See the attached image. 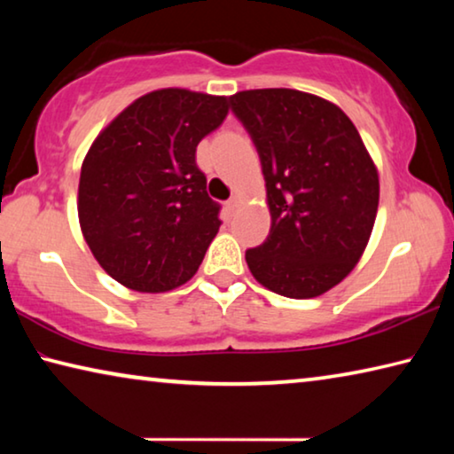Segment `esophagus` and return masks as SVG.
I'll return each instance as SVG.
<instances>
[{"mask_svg":"<svg viewBox=\"0 0 454 454\" xmlns=\"http://www.w3.org/2000/svg\"><path fill=\"white\" fill-rule=\"evenodd\" d=\"M240 206H242V196H232V198H230L228 200V210L230 212H236L238 208H240Z\"/></svg>","mask_w":454,"mask_h":454,"instance_id":"34e87169","label":"esophagus"}]
</instances>
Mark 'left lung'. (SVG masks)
<instances>
[{
	"instance_id": "1",
	"label": "left lung",
	"mask_w": 454,
	"mask_h": 454,
	"mask_svg": "<svg viewBox=\"0 0 454 454\" xmlns=\"http://www.w3.org/2000/svg\"><path fill=\"white\" fill-rule=\"evenodd\" d=\"M232 110L256 144L270 234L246 250L264 288L314 298L342 282L371 240L379 170L356 126L336 104L301 90H244Z\"/></svg>"
}]
</instances>
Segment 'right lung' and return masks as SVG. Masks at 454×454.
I'll return each instance as SVG.
<instances>
[{"instance_id":"1","label":"right lung","mask_w":454,"mask_h":454,"mask_svg":"<svg viewBox=\"0 0 454 454\" xmlns=\"http://www.w3.org/2000/svg\"><path fill=\"white\" fill-rule=\"evenodd\" d=\"M228 98L153 90L124 107L82 162L78 218L98 264L137 292H168L196 274L220 206L196 148L228 116Z\"/></svg>"}]
</instances>
